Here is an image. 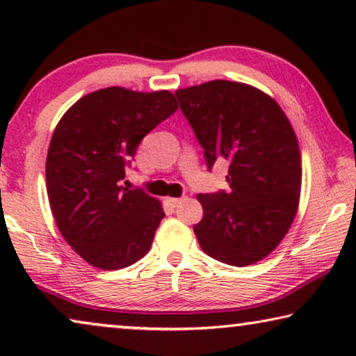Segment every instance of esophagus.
I'll use <instances>...</instances> for the list:
<instances>
[{
	"label": "esophagus",
	"instance_id": "1",
	"mask_svg": "<svg viewBox=\"0 0 356 356\" xmlns=\"http://www.w3.org/2000/svg\"><path fill=\"white\" fill-rule=\"evenodd\" d=\"M181 201H183L181 197H168V199H167V202H168L172 207H177L178 204H181Z\"/></svg>",
	"mask_w": 356,
	"mask_h": 356
}]
</instances>
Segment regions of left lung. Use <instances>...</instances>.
<instances>
[{
  "label": "left lung",
  "mask_w": 356,
  "mask_h": 356,
  "mask_svg": "<svg viewBox=\"0 0 356 356\" xmlns=\"http://www.w3.org/2000/svg\"><path fill=\"white\" fill-rule=\"evenodd\" d=\"M207 167L228 162L230 191L197 194L202 251L245 267L264 259L295 220L301 191L298 139L280 105L250 84L209 81L177 90Z\"/></svg>",
  "instance_id": "8db88e82"
}]
</instances>
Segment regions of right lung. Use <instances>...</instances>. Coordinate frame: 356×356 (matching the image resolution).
<instances>
[{"label":"right lung","instance_id":"obj_1","mask_svg":"<svg viewBox=\"0 0 356 356\" xmlns=\"http://www.w3.org/2000/svg\"><path fill=\"white\" fill-rule=\"evenodd\" d=\"M178 108L168 90L106 87L63 115L47 155V193L58 230L90 266L124 269L147 254L162 202L121 184L143 138Z\"/></svg>","mask_w":356,"mask_h":356}]
</instances>
